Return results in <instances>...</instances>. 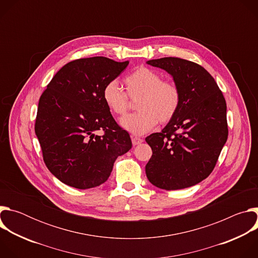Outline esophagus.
I'll return each mask as SVG.
<instances>
[{
    "label": "esophagus",
    "mask_w": 258,
    "mask_h": 258,
    "mask_svg": "<svg viewBox=\"0 0 258 258\" xmlns=\"http://www.w3.org/2000/svg\"><path fill=\"white\" fill-rule=\"evenodd\" d=\"M132 143L134 146H137V145L143 143V139L138 138V137H132Z\"/></svg>",
    "instance_id": "esophagus-1"
}]
</instances>
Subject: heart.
Segmentation results:
<instances>
[{
  "instance_id": "heart-1",
  "label": "heart",
  "mask_w": 258,
  "mask_h": 258,
  "mask_svg": "<svg viewBox=\"0 0 258 258\" xmlns=\"http://www.w3.org/2000/svg\"><path fill=\"white\" fill-rule=\"evenodd\" d=\"M126 93L117 82L111 81L103 89L102 98L115 115H123L130 107V99H139V112L124 116L120 120L123 128L135 136L150 132L160 123L169 122L177 113L181 101V93L173 82L163 81L158 72L140 67L124 79Z\"/></svg>"
}]
</instances>
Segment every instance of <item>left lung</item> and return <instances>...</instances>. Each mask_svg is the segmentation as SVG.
Wrapping results in <instances>:
<instances>
[{
	"instance_id": "obj_1",
	"label": "left lung",
	"mask_w": 258,
	"mask_h": 258,
	"mask_svg": "<svg viewBox=\"0 0 258 258\" xmlns=\"http://www.w3.org/2000/svg\"><path fill=\"white\" fill-rule=\"evenodd\" d=\"M167 71L181 93L175 116L161 133L146 138L152 156L146 164L149 181L163 190L185 189L213 170L228 139L227 104L210 73L175 57L147 61Z\"/></svg>"
}]
</instances>
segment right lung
Listing matches in <instances>:
<instances>
[{"label": "right lung", "mask_w": 258, "mask_h": 258, "mask_svg": "<svg viewBox=\"0 0 258 258\" xmlns=\"http://www.w3.org/2000/svg\"><path fill=\"white\" fill-rule=\"evenodd\" d=\"M127 65L128 61L106 57L73 60L42 94L35 135L48 169L65 185L83 190L100 186L116 158L132 148L130 135L116 123L102 98L106 84Z\"/></svg>", "instance_id": "1"}]
</instances>
